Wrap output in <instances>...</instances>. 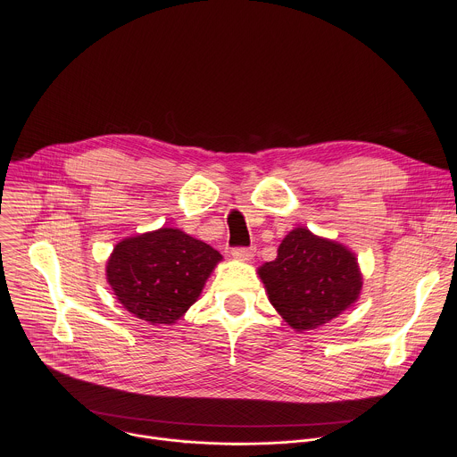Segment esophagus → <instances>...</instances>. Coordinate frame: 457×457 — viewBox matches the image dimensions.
<instances>
[{"label": "esophagus", "mask_w": 457, "mask_h": 457, "mask_svg": "<svg viewBox=\"0 0 457 457\" xmlns=\"http://www.w3.org/2000/svg\"><path fill=\"white\" fill-rule=\"evenodd\" d=\"M231 254H233L235 258H240V260H251L253 254H254V249H253V247H242V245H238V247H233V249H231Z\"/></svg>", "instance_id": "esophagus-1"}]
</instances>
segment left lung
Returning a JSON list of instances; mask_svg holds the SVG:
<instances>
[{
  "mask_svg": "<svg viewBox=\"0 0 457 457\" xmlns=\"http://www.w3.org/2000/svg\"><path fill=\"white\" fill-rule=\"evenodd\" d=\"M273 307L296 331L314 329L356 302L361 275L356 256L333 240L293 229L278 256L258 270Z\"/></svg>",
  "mask_w": 457,
  "mask_h": 457,
  "instance_id": "1",
  "label": "left lung"
}]
</instances>
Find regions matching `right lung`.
<instances>
[{"label": "right lung", "mask_w": 457, "mask_h": 457, "mask_svg": "<svg viewBox=\"0 0 457 457\" xmlns=\"http://www.w3.org/2000/svg\"><path fill=\"white\" fill-rule=\"evenodd\" d=\"M220 253L180 229L162 228L119 242L106 277L117 300L150 323H175L199 298Z\"/></svg>", "instance_id": "1"}]
</instances>
